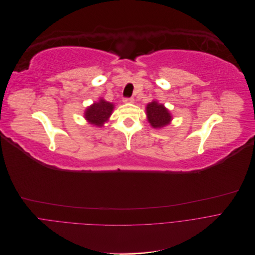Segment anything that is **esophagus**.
I'll return each mask as SVG.
<instances>
[{
	"instance_id": "1",
	"label": "esophagus",
	"mask_w": 255,
	"mask_h": 255,
	"mask_svg": "<svg viewBox=\"0 0 255 255\" xmlns=\"http://www.w3.org/2000/svg\"><path fill=\"white\" fill-rule=\"evenodd\" d=\"M133 101H134V99L132 97H125L124 98V103H130V104H132Z\"/></svg>"
}]
</instances>
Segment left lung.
<instances>
[{
    "mask_svg": "<svg viewBox=\"0 0 255 255\" xmlns=\"http://www.w3.org/2000/svg\"><path fill=\"white\" fill-rule=\"evenodd\" d=\"M146 117L149 125L154 128H162L169 125L172 121V116L164 105L152 100L146 106Z\"/></svg>",
    "mask_w": 255,
    "mask_h": 255,
    "instance_id": "obj_1",
    "label": "left lung"
}]
</instances>
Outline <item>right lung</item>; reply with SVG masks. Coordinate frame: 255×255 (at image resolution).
<instances>
[{"mask_svg": "<svg viewBox=\"0 0 255 255\" xmlns=\"http://www.w3.org/2000/svg\"><path fill=\"white\" fill-rule=\"evenodd\" d=\"M115 106L100 98L97 103L88 107L84 113V118L88 123L96 127H103L112 116Z\"/></svg>", "mask_w": 255, "mask_h": 255, "instance_id": "add662e5", "label": "right lung"}]
</instances>
